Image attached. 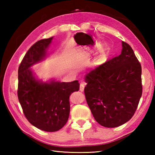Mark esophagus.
<instances>
[{"label": "esophagus", "mask_w": 155, "mask_h": 155, "mask_svg": "<svg viewBox=\"0 0 155 155\" xmlns=\"http://www.w3.org/2000/svg\"><path fill=\"white\" fill-rule=\"evenodd\" d=\"M84 86H85V83H81V84H80V91L81 92H83L84 91Z\"/></svg>", "instance_id": "esophagus-1"}]
</instances>
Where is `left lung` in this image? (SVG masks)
<instances>
[{
	"mask_svg": "<svg viewBox=\"0 0 155 155\" xmlns=\"http://www.w3.org/2000/svg\"><path fill=\"white\" fill-rule=\"evenodd\" d=\"M118 57L85 77L84 94L94 119L107 128L119 127L133 117L142 96L141 65L130 46L122 42Z\"/></svg>",
	"mask_w": 155,
	"mask_h": 155,
	"instance_id": "8db88e82",
	"label": "left lung"
}]
</instances>
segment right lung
<instances>
[{
	"mask_svg": "<svg viewBox=\"0 0 155 155\" xmlns=\"http://www.w3.org/2000/svg\"><path fill=\"white\" fill-rule=\"evenodd\" d=\"M52 38L37 41L28 49L18 71V98L29 123L47 132L63 127L70 113L69 97L79 90L78 81L70 83L51 81L42 83L36 79L30 68L45 58Z\"/></svg>",
	"mask_w": 155,
	"mask_h": 155,
	"instance_id": "add662e5",
	"label": "right lung"
}]
</instances>
